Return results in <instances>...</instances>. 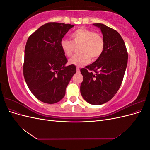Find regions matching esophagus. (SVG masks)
Segmentation results:
<instances>
[{
  "instance_id": "obj_1",
  "label": "esophagus",
  "mask_w": 150,
  "mask_h": 150,
  "mask_svg": "<svg viewBox=\"0 0 150 150\" xmlns=\"http://www.w3.org/2000/svg\"><path fill=\"white\" fill-rule=\"evenodd\" d=\"M76 71H77V72H80V69H79V67H76Z\"/></svg>"
}]
</instances>
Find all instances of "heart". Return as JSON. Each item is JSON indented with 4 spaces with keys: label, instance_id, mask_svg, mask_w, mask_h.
<instances>
[{
    "label": "heart",
    "instance_id": "obj_1",
    "mask_svg": "<svg viewBox=\"0 0 150 150\" xmlns=\"http://www.w3.org/2000/svg\"><path fill=\"white\" fill-rule=\"evenodd\" d=\"M72 40L63 39L60 42L61 48L65 56H72L76 46H79V54L72 57L69 62L76 66H83L92 60H96L101 56L104 49V40L102 35L93 30L80 28L71 35Z\"/></svg>",
    "mask_w": 150,
    "mask_h": 150
}]
</instances>
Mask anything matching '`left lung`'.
<instances>
[{
    "instance_id": "8db88e82",
    "label": "left lung",
    "mask_w": 150,
    "mask_h": 150,
    "mask_svg": "<svg viewBox=\"0 0 150 150\" xmlns=\"http://www.w3.org/2000/svg\"><path fill=\"white\" fill-rule=\"evenodd\" d=\"M101 29L104 49L96 61L81 69L83 81L80 91L86 101L99 105L114 97L120 89L128 64V52L117 32L103 24H93Z\"/></svg>"
}]
</instances>
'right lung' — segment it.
Segmentation results:
<instances>
[{
	"instance_id": "obj_1",
	"label": "right lung",
	"mask_w": 150,
	"mask_h": 150,
	"mask_svg": "<svg viewBox=\"0 0 150 150\" xmlns=\"http://www.w3.org/2000/svg\"><path fill=\"white\" fill-rule=\"evenodd\" d=\"M73 25L49 22L32 34L26 42L23 74L34 96L45 103L54 104L64 97L66 88L76 73L67 62L60 42Z\"/></svg>"
}]
</instances>
